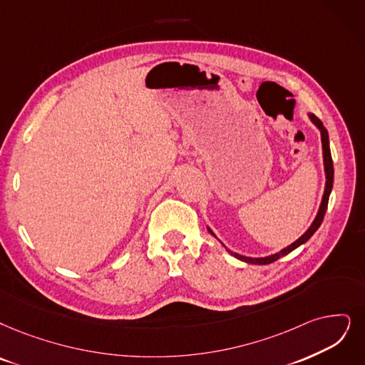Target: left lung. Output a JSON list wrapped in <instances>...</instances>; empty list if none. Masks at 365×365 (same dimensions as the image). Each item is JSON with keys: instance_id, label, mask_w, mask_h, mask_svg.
I'll list each match as a JSON object with an SVG mask.
<instances>
[{"instance_id": "obj_1", "label": "left lung", "mask_w": 365, "mask_h": 365, "mask_svg": "<svg viewBox=\"0 0 365 365\" xmlns=\"http://www.w3.org/2000/svg\"><path fill=\"white\" fill-rule=\"evenodd\" d=\"M310 118L312 121L317 125V128L320 130V136H322V148H324V162H325V173H327V185H325V193H324V197H322V203H320V208H319V212L314 218L313 225L309 227V230L304 233V235L297 240L294 244H290L289 247H286L284 250H282L280 253H275L272 256H267V257H247V256H241L238 253H232L233 256H235L237 259L242 260V262H247V264H255V265H268V264H272V262H275L277 259H280L282 256H286L289 255L292 250H295L297 247H299L301 244H304L305 241H309L312 238L313 233L319 229V226L322 225V220L325 217V212H327V208H328V200H329V195H331V190H332V182H334V166H332V157H331V151H329V138H328V132L327 128L324 127L322 121H320L316 115L310 113ZM210 233H212L211 229H208ZM214 235V233H212ZM215 237V235H214Z\"/></svg>"}]
</instances>
